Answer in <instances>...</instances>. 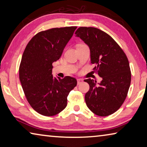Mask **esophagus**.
<instances>
[{
	"label": "esophagus",
	"mask_w": 147,
	"mask_h": 147,
	"mask_svg": "<svg viewBox=\"0 0 147 147\" xmlns=\"http://www.w3.org/2000/svg\"><path fill=\"white\" fill-rule=\"evenodd\" d=\"M83 82H84V80L83 79H82V78H78V79H77V83H78V84L82 83Z\"/></svg>",
	"instance_id": "obj_1"
}]
</instances>
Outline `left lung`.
<instances>
[{
    "instance_id": "8db88e82",
    "label": "left lung",
    "mask_w": 147,
    "mask_h": 147,
    "mask_svg": "<svg viewBox=\"0 0 147 147\" xmlns=\"http://www.w3.org/2000/svg\"><path fill=\"white\" fill-rule=\"evenodd\" d=\"M89 47L92 64L100 83L88 78L85 95L87 106L96 115L105 117L117 111L127 96L131 72L127 57L115 41L106 32L94 27H80L75 32Z\"/></svg>"
}]
</instances>
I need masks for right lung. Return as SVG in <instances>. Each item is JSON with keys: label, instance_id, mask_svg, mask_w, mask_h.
Wrapping results in <instances>:
<instances>
[{"label": "right lung", "instance_id": "right-lung-1", "mask_svg": "<svg viewBox=\"0 0 147 147\" xmlns=\"http://www.w3.org/2000/svg\"><path fill=\"white\" fill-rule=\"evenodd\" d=\"M76 26L42 31L32 38L22 56L19 79L27 100L41 115L53 116L65 108L76 86L73 77H53V63L60 58Z\"/></svg>", "mask_w": 147, "mask_h": 147}]
</instances>
